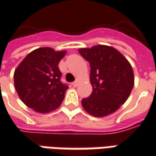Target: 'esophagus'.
Masks as SVG:
<instances>
[{"mask_svg": "<svg viewBox=\"0 0 156 156\" xmlns=\"http://www.w3.org/2000/svg\"><path fill=\"white\" fill-rule=\"evenodd\" d=\"M72 85H73V87H77L78 86V81H75V82H73V83H72Z\"/></svg>", "mask_w": 156, "mask_h": 156, "instance_id": "esophagus-1", "label": "esophagus"}]
</instances>
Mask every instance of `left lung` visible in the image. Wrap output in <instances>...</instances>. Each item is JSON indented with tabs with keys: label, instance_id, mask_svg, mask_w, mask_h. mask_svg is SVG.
Segmentation results:
<instances>
[{
	"label": "left lung",
	"instance_id": "left-lung-1",
	"mask_svg": "<svg viewBox=\"0 0 156 156\" xmlns=\"http://www.w3.org/2000/svg\"><path fill=\"white\" fill-rule=\"evenodd\" d=\"M78 52L90 63L92 86L90 96L82 100L83 108L97 117L113 113L125 104L134 85L130 63L116 48L107 45L80 48Z\"/></svg>",
	"mask_w": 156,
	"mask_h": 156
}]
</instances>
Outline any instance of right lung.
<instances>
[{
	"instance_id": "obj_1",
	"label": "right lung",
	"mask_w": 156,
	"mask_h": 156,
	"mask_svg": "<svg viewBox=\"0 0 156 156\" xmlns=\"http://www.w3.org/2000/svg\"><path fill=\"white\" fill-rule=\"evenodd\" d=\"M66 51L40 48L28 54L16 68L14 86L18 96L27 107L47 113L60 107L68 86L61 82L58 64Z\"/></svg>"
}]
</instances>
